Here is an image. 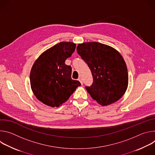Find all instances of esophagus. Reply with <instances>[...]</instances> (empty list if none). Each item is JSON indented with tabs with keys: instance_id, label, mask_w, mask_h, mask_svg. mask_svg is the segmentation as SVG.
<instances>
[{
	"instance_id": "1",
	"label": "esophagus",
	"mask_w": 155,
	"mask_h": 155,
	"mask_svg": "<svg viewBox=\"0 0 155 155\" xmlns=\"http://www.w3.org/2000/svg\"><path fill=\"white\" fill-rule=\"evenodd\" d=\"M78 80V81H79L81 83V85H82L83 83V81H82V79H81V77H79Z\"/></svg>"
}]
</instances>
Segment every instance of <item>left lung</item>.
Returning <instances> with one entry per match:
<instances>
[{
	"label": "left lung",
	"mask_w": 155,
	"mask_h": 155,
	"mask_svg": "<svg viewBox=\"0 0 155 155\" xmlns=\"http://www.w3.org/2000/svg\"><path fill=\"white\" fill-rule=\"evenodd\" d=\"M77 51L92 73L93 83L86 87L91 97L102 106L118 101L128 86L127 66L120 53L96 41L79 43Z\"/></svg>",
	"instance_id": "1"
}]
</instances>
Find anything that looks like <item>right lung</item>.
Wrapping results in <instances>:
<instances>
[{"label":"right lung","mask_w":155,"mask_h":155,"mask_svg":"<svg viewBox=\"0 0 155 155\" xmlns=\"http://www.w3.org/2000/svg\"><path fill=\"white\" fill-rule=\"evenodd\" d=\"M75 48L74 43L60 42L42 53L34 62L30 73L31 87L43 104L58 107L81 85L72 79V68L65 64Z\"/></svg>","instance_id":"1"}]
</instances>
